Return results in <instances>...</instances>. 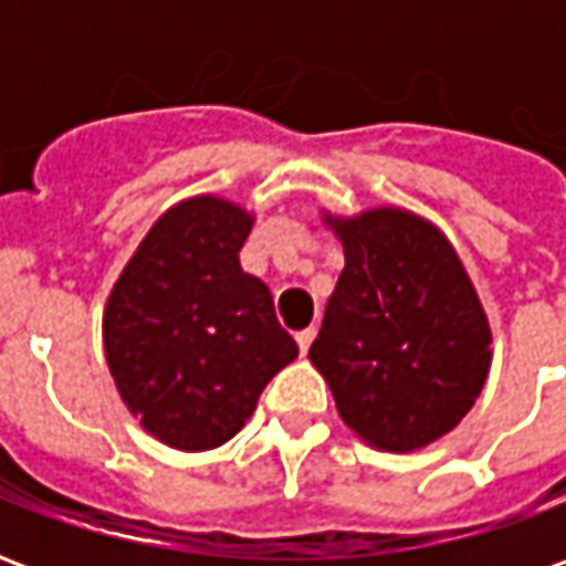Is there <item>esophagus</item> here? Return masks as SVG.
Masks as SVG:
<instances>
[{"label": "esophagus", "instance_id": "1", "mask_svg": "<svg viewBox=\"0 0 566 566\" xmlns=\"http://www.w3.org/2000/svg\"><path fill=\"white\" fill-rule=\"evenodd\" d=\"M315 324H312V327H306V331H300L296 333V345H300V352H303V355H306L308 352V345H312V339H315Z\"/></svg>", "mask_w": 566, "mask_h": 566}]
</instances>
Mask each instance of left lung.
<instances>
[{"instance_id":"obj_1","label":"left lung","mask_w":566,"mask_h":566,"mask_svg":"<svg viewBox=\"0 0 566 566\" xmlns=\"http://www.w3.org/2000/svg\"><path fill=\"white\" fill-rule=\"evenodd\" d=\"M345 270L312 364L339 416L381 451H412L458 427L491 367V331L454 248L412 211L324 218Z\"/></svg>"}]
</instances>
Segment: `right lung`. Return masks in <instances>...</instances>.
Here are the masks:
<instances>
[{"label":"right lung","mask_w":566,"mask_h":566,"mask_svg":"<svg viewBox=\"0 0 566 566\" xmlns=\"http://www.w3.org/2000/svg\"><path fill=\"white\" fill-rule=\"evenodd\" d=\"M254 218L218 197L178 202L154 223L103 315L108 369L150 437L218 449L300 348L272 294L239 263Z\"/></svg>","instance_id":"add662e5"}]
</instances>
